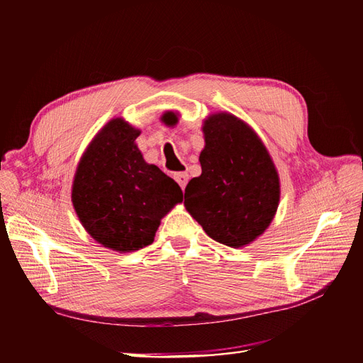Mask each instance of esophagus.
I'll use <instances>...</instances> for the list:
<instances>
[{
    "label": "esophagus",
    "mask_w": 363,
    "mask_h": 363,
    "mask_svg": "<svg viewBox=\"0 0 363 363\" xmlns=\"http://www.w3.org/2000/svg\"><path fill=\"white\" fill-rule=\"evenodd\" d=\"M174 180L180 184L182 189H184L186 184H188V180H189V174L188 172H175Z\"/></svg>",
    "instance_id": "esophagus-1"
}]
</instances>
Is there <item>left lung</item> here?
<instances>
[{
    "label": "left lung",
    "mask_w": 363,
    "mask_h": 363,
    "mask_svg": "<svg viewBox=\"0 0 363 363\" xmlns=\"http://www.w3.org/2000/svg\"><path fill=\"white\" fill-rule=\"evenodd\" d=\"M169 121L172 116L164 115V123ZM203 131L201 175L186 186V208L216 242L244 247L265 232L276 215V167L255 131L233 115H212Z\"/></svg>",
    "instance_id": "obj_1"
}]
</instances>
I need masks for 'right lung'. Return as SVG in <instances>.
Here are the masks:
<instances>
[{
  "label": "right lung",
  "instance_id": "right-lung-1",
  "mask_svg": "<svg viewBox=\"0 0 363 363\" xmlns=\"http://www.w3.org/2000/svg\"><path fill=\"white\" fill-rule=\"evenodd\" d=\"M139 133L112 119L87 147L72 186V204L86 232L123 252L150 245L160 219L183 200L180 186L142 157L135 144Z\"/></svg>",
  "mask_w": 363,
  "mask_h": 363
}]
</instances>
